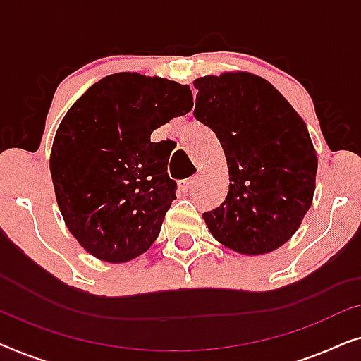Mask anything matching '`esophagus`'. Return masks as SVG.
<instances>
[{
  "label": "esophagus",
  "instance_id": "1",
  "mask_svg": "<svg viewBox=\"0 0 361 361\" xmlns=\"http://www.w3.org/2000/svg\"><path fill=\"white\" fill-rule=\"evenodd\" d=\"M197 180H199V174L192 176V177H189V179H185V180H182V190H184V192H190V190L195 187Z\"/></svg>",
  "mask_w": 361,
  "mask_h": 361
}]
</instances>
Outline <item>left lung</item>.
Instances as JSON below:
<instances>
[{
    "mask_svg": "<svg viewBox=\"0 0 361 361\" xmlns=\"http://www.w3.org/2000/svg\"><path fill=\"white\" fill-rule=\"evenodd\" d=\"M195 120L225 151L230 189L205 212L210 233L241 255L269 253L299 228L312 204L317 154L307 126L264 78L233 72L194 82Z\"/></svg>",
    "mask_w": 361,
    "mask_h": 361,
    "instance_id": "8db88e82",
    "label": "left lung"
}]
</instances>
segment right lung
Returning <instances> with one entry per match:
<instances>
[{
  "mask_svg": "<svg viewBox=\"0 0 361 361\" xmlns=\"http://www.w3.org/2000/svg\"><path fill=\"white\" fill-rule=\"evenodd\" d=\"M192 100L189 85L121 72L93 83L63 116L54 189L67 228L95 258L125 263L154 243L177 182L151 133L189 113Z\"/></svg>",
  "mask_w": 361,
  "mask_h": 361,
  "instance_id": "obj_1",
  "label": "right lung"
}]
</instances>
